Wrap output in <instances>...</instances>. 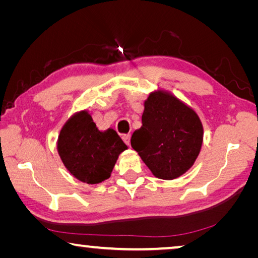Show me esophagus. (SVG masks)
Listing matches in <instances>:
<instances>
[{
    "mask_svg": "<svg viewBox=\"0 0 258 258\" xmlns=\"http://www.w3.org/2000/svg\"><path fill=\"white\" fill-rule=\"evenodd\" d=\"M123 140H124V142L126 143V145L130 146V143H131V134H124L123 135Z\"/></svg>",
    "mask_w": 258,
    "mask_h": 258,
    "instance_id": "34e87169",
    "label": "esophagus"
}]
</instances>
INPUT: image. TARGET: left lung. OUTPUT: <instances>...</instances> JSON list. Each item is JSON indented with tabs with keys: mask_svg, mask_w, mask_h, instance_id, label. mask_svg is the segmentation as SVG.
<instances>
[{
	"mask_svg": "<svg viewBox=\"0 0 258 258\" xmlns=\"http://www.w3.org/2000/svg\"><path fill=\"white\" fill-rule=\"evenodd\" d=\"M204 130L190 107L166 92L151 93L145 102L142 127L135 131L131 146L156 177L174 180L197 158Z\"/></svg>",
	"mask_w": 258,
	"mask_h": 258,
	"instance_id": "8db88e82",
	"label": "left lung"
}]
</instances>
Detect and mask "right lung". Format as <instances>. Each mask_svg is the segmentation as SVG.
<instances>
[{
    "label": "right lung",
    "mask_w": 258,
    "mask_h": 258,
    "mask_svg": "<svg viewBox=\"0 0 258 258\" xmlns=\"http://www.w3.org/2000/svg\"><path fill=\"white\" fill-rule=\"evenodd\" d=\"M127 146L115 130L100 132L89 112L75 113L61 130L58 152L74 176L89 184L110 177L120 152Z\"/></svg>",
    "instance_id": "add662e5"
}]
</instances>
